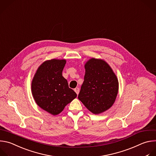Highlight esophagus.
Masks as SVG:
<instances>
[{"mask_svg": "<svg viewBox=\"0 0 156 156\" xmlns=\"http://www.w3.org/2000/svg\"><path fill=\"white\" fill-rule=\"evenodd\" d=\"M79 87H76L75 89H74V91H76V93H77V95H78L79 94Z\"/></svg>", "mask_w": 156, "mask_h": 156, "instance_id": "34e87169", "label": "esophagus"}]
</instances>
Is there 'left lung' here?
<instances>
[{"instance_id": "obj_1", "label": "left lung", "mask_w": 156, "mask_h": 156, "mask_svg": "<svg viewBox=\"0 0 156 156\" xmlns=\"http://www.w3.org/2000/svg\"><path fill=\"white\" fill-rule=\"evenodd\" d=\"M84 81L79 100L93 114H99L114 103L119 91L118 79L102 59L91 58L85 64Z\"/></svg>"}]
</instances>
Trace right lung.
Segmentation results:
<instances>
[{"label": "right lung", "instance_id": "1", "mask_svg": "<svg viewBox=\"0 0 156 156\" xmlns=\"http://www.w3.org/2000/svg\"><path fill=\"white\" fill-rule=\"evenodd\" d=\"M65 59L46 60L39 66L31 82V91L36 104L43 110L56 115L77 97L62 76Z\"/></svg>", "mask_w": 156, "mask_h": 156}]
</instances>
